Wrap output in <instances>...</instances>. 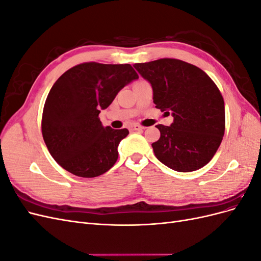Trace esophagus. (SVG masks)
Segmentation results:
<instances>
[{"label": "esophagus", "instance_id": "obj_1", "mask_svg": "<svg viewBox=\"0 0 261 261\" xmlns=\"http://www.w3.org/2000/svg\"><path fill=\"white\" fill-rule=\"evenodd\" d=\"M144 128H145L144 126L138 125V124H130V125L128 126V129H129L130 132H134V130H141V129H144Z\"/></svg>", "mask_w": 261, "mask_h": 261}]
</instances>
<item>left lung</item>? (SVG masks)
<instances>
[{
    "label": "left lung",
    "mask_w": 261,
    "mask_h": 261,
    "mask_svg": "<svg viewBox=\"0 0 261 261\" xmlns=\"http://www.w3.org/2000/svg\"><path fill=\"white\" fill-rule=\"evenodd\" d=\"M152 87L156 109L172 114L170 126L156 125V159L177 172L204 167L217 152L225 129L222 94L202 69L176 59L134 65Z\"/></svg>",
    "instance_id": "obj_1"
}]
</instances>
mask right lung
Returning <instances> with one entry per match:
<instances>
[{
  "mask_svg": "<svg viewBox=\"0 0 261 261\" xmlns=\"http://www.w3.org/2000/svg\"><path fill=\"white\" fill-rule=\"evenodd\" d=\"M138 74L129 64L83 63L63 74L46 97L41 129L49 152L63 169L96 177L115 164L128 129L102 125L99 113Z\"/></svg>",
  "mask_w": 261,
  "mask_h": 261,
  "instance_id": "obj_1",
  "label": "right lung"
}]
</instances>
